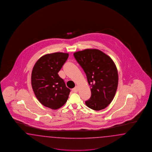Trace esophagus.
<instances>
[{
    "instance_id": "esophagus-1",
    "label": "esophagus",
    "mask_w": 152,
    "mask_h": 152,
    "mask_svg": "<svg viewBox=\"0 0 152 152\" xmlns=\"http://www.w3.org/2000/svg\"><path fill=\"white\" fill-rule=\"evenodd\" d=\"M77 91H78V87L76 86L75 88H74L72 89V91L74 93H76V92H77Z\"/></svg>"
}]
</instances>
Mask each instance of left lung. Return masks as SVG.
Here are the masks:
<instances>
[{
    "label": "left lung",
    "instance_id": "1",
    "mask_svg": "<svg viewBox=\"0 0 152 152\" xmlns=\"http://www.w3.org/2000/svg\"><path fill=\"white\" fill-rule=\"evenodd\" d=\"M83 69L91 86V97L86 105L96 111L104 109L115 96L118 74L115 65L108 55L97 49H86L73 54Z\"/></svg>",
    "mask_w": 152,
    "mask_h": 152
}]
</instances>
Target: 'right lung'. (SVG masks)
Here are the masks:
<instances>
[{
	"instance_id": "1",
	"label": "right lung",
	"mask_w": 152,
	"mask_h": 152,
	"mask_svg": "<svg viewBox=\"0 0 152 152\" xmlns=\"http://www.w3.org/2000/svg\"><path fill=\"white\" fill-rule=\"evenodd\" d=\"M68 54L55 53L39 58L31 72V86L38 100L43 106L56 110L67 102L70 89L58 72L66 63Z\"/></svg>"
}]
</instances>
